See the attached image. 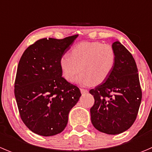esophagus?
Wrapping results in <instances>:
<instances>
[{"label":"esophagus","instance_id":"34e87169","mask_svg":"<svg viewBox=\"0 0 152 152\" xmlns=\"http://www.w3.org/2000/svg\"><path fill=\"white\" fill-rule=\"evenodd\" d=\"M80 91L82 94H86V93L88 92V90L86 89H84V88H80Z\"/></svg>","mask_w":152,"mask_h":152}]
</instances>
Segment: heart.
Instances as JSON below:
<instances>
[{
  "label": "heart",
  "instance_id": "obj_1",
  "mask_svg": "<svg viewBox=\"0 0 152 152\" xmlns=\"http://www.w3.org/2000/svg\"><path fill=\"white\" fill-rule=\"evenodd\" d=\"M64 55L59 61L60 68L66 80L84 86L99 85L108 78L116 62L115 51L107 44L99 42H82Z\"/></svg>",
  "mask_w": 152,
  "mask_h": 152
}]
</instances>
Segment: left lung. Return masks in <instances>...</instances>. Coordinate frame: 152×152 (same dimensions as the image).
I'll return each mask as SVG.
<instances>
[{
    "label": "left lung",
    "mask_w": 152,
    "mask_h": 152,
    "mask_svg": "<svg viewBox=\"0 0 152 152\" xmlns=\"http://www.w3.org/2000/svg\"><path fill=\"white\" fill-rule=\"evenodd\" d=\"M116 62L111 73L102 83L90 91L94 95L91 123L107 134H119L134 123L142 99L136 62L131 53L116 40L112 44Z\"/></svg>",
    "instance_id": "8db88e82"
}]
</instances>
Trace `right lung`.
Returning <instances> with one entry per match:
<instances>
[{"label": "right lung", "mask_w": 152, "mask_h": 152, "mask_svg": "<svg viewBox=\"0 0 152 152\" xmlns=\"http://www.w3.org/2000/svg\"><path fill=\"white\" fill-rule=\"evenodd\" d=\"M77 37L40 39L24 51L19 61L15 96L22 121L37 134L61 133L80 98L79 88L61 77L59 65L61 57Z\"/></svg>", "instance_id": "right-lung-1"}]
</instances>
